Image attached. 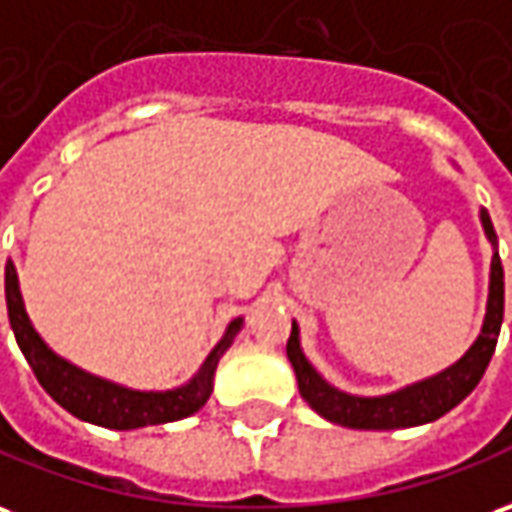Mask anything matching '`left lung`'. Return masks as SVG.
<instances>
[{
  "mask_svg": "<svg viewBox=\"0 0 512 512\" xmlns=\"http://www.w3.org/2000/svg\"><path fill=\"white\" fill-rule=\"evenodd\" d=\"M479 220H482L488 242L493 245L491 284H488V306H485L482 331L463 357L435 376L407 384L387 396H351L345 390H337L312 368V362L306 359L301 348L298 323L292 320L287 357L295 370L303 401L317 415H323L331 424L348 426V429H410V426L438 421L440 415L454 410L477 387L491 362L493 351H496L502 317H505V270H502L499 250H496V231H493V222L485 209H479Z\"/></svg>",
  "mask_w": 512,
  "mask_h": 512,
  "instance_id": "left-lung-1",
  "label": "left lung"
}]
</instances>
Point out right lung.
I'll return each mask as SVG.
<instances>
[{"label":"right lung","instance_id":"right-lung-1","mask_svg":"<svg viewBox=\"0 0 512 512\" xmlns=\"http://www.w3.org/2000/svg\"><path fill=\"white\" fill-rule=\"evenodd\" d=\"M5 298L10 329L16 334L21 354L30 362L35 379L47 390L49 396L61 404L63 410L72 412L74 418L88 424L105 426V429H139V426H158L169 421H181L195 415L214 390V370L220 357L231 348L234 337L242 329V317L228 323L222 340L214 345L206 362L200 365L195 376L175 390H133L125 384L108 382L88 370L77 368L69 359L58 357L49 348L41 334L30 323L19 290L16 264H5Z\"/></svg>","mask_w":512,"mask_h":512}]
</instances>
